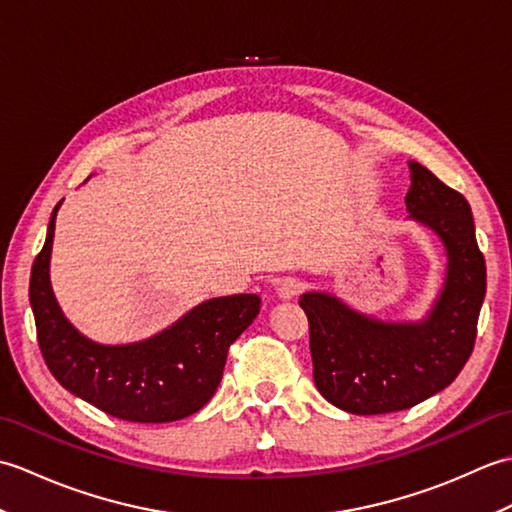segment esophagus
<instances>
[{
	"label": "esophagus",
	"instance_id": "1",
	"mask_svg": "<svg viewBox=\"0 0 512 512\" xmlns=\"http://www.w3.org/2000/svg\"><path fill=\"white\" fill-rule=\"evenodd\" d=\"M301 290H303V284H301L297 277H286V279H281L279 284H277V297L281 301L295 299V297H299Z\"/></svg>",
	"mask_w": 512,
	"mask_h": 512
}]
</instances>
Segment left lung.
<instances>
[{"label":"left lung","mask_w":512,"mask_h":512,"mask_svg":"<svg viewBox=\"0 0 512 512\" xmlns=\"http://www.w3.org/2000/svg\"><path fill=\"white\" fill-rule=\"evenodd\" d=\"M409 220L431 228L447 250L444 286L422 321L391 323L352 310L330 292H306L314 383L347 413L411 409L449 387L469 361L486 295L471 206L420 162H409Z\"/></svg>","instance_id":"obj_1"}]
</instances>
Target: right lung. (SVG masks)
Returning a JSON list of instances; mask_svg holds the SVG:
<instances>
[{
    "label": "right lung",
    "instance_id": "add662e5",
    "mask_svg": "<svg viewBox=\"0 0 512 512\" xmlns=\"http://www.w3.org/2000/svg\"><path fill=\"white\" fill-rule=\"evenodd\" d=\"M61 202L32 264L30 306L52 376L90 405L127 422H173L200 411L222 380L228 347L259 314L257 295L215 297L151 339L101 345L63 317L50 286V253Z\"/></svg>",
    "mask_w": 512,
    "mask_h": 512
}]
</instances>
